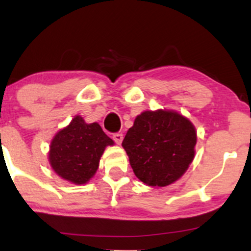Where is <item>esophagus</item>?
I'll return each mask as SVG.
<instances>
[{"mask_svg":"<svg viewBox=\"0 0 251 251\" xmlns=\"http://www.w3.org/2000/svg\"><path fill=\"white\" fill-rule=\"evenodd\" d=\"M123 138H124V137H123L122 133H116V134H113V140L118 144V145H120V144H122Z\"/></svg>","mask_w":251,"mask_h":251,"instance_id":"obj_1","label":"esophagus"}]
</instances>
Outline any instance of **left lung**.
<instances>
[{"label":"left lung","mask_w":251,"mask_h":251,"mask_svg":"<svg viewBox=\"0 0 251 251\" xmlns=\"http://www.w3.org/2000/svg\"><path fill=\"white\" fill-rule=\"evenodd\" d=\"M196 143L197 132L188 118L157 109L137 116L122 145L138 179L162 188L185 174L195 158Z\"/></svg>","instance_id":"1"}]
</instances>
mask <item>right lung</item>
Listing matches in <instances>:
<instances>
[{"instance_id": "1", "label": "right lung", "mask_w": 251, "mask_h": 251, "mask_svg": "<svg viewBox=\"0 0 251 251\" xmlns=\"http://www.w3.org/2000/svg\"><path fill=\"white\" fill-rule=\"evenodd\" d=\"M112 145L114 142L99 124H87L81 116H75L54 135L48 159L59 177L81 185L96 175L103 151Z\"/></svg>"}]
</instances>
